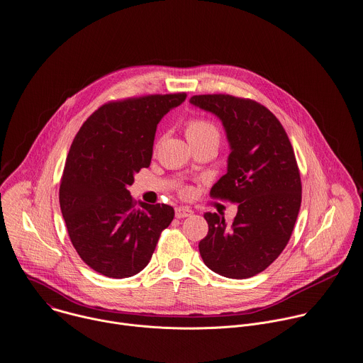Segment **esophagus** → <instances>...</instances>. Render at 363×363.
<instances>
[{
    "instance_id": "obj_1",
    "label": "esophagus",
    "mask_w": 363,
    "mask_h": 363,
    "mask_svg": "<svg viewBox=\"0 0 363 363\" xmlns=\"http://www.w3.org/2000/svg\"><path fill=\"white\" fill-rule=\"evenodd\" d=\"M194 215V212L189 209V208H186V206H178V208H175V216L177 218H189V216H192Z\"/></svg>"
}]
</instances>
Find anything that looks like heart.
I'll return each mask as SVG.
<instances>
[{"instance_id":"obj_1","label":"heart","mask_w":363,"mask_h":363,"mask_svg":"<svg viewBox=\"0 0 363 363\" xmlns=\"http://www.w3.org/2000/svg\"><path fill=\"white\" fill-rule=\"evenodd\" d=\"M185 134L189 143H202V141L219 143V138H220L218 127L212 123V121L205 118L189 119L185 125Z\"/></svg>"}]
</instances>
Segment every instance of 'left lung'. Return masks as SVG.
Listing matches in <instances>:
<instances>
[{"instance_id": "8db88e82", "label": "left lung", "mask_w": 363, "mask_h": 363, "mask_svg": "<svg viewBox=\"0 0 363 363\" xmlns=\"http://www.w3.org/2000/svg\"><path fill=\"white\" fill-rule=\"evenodd\" d=\"M189 102L222 121L230 147L228 171L211 195L239 203L229 226L218 213L203 215L209 229L199 254L222 277H255L285 250L299 213L302 185L294 148L278 118L257 101L208 94Z\"/></svg>"}]
</instances>
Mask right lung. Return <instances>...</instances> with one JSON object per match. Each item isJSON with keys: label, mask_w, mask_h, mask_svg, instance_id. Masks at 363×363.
Here are the masks:
<instances>
[{"label": "right lung", "mask_w": 363, "mask_h": 363, "mask_svg": "<svg viewBox=\"0 0 363 363\" xmlns=\"http://www.w3.org/2000/svg\"><path fill=\"white\" fill-rule=\"evenodd\" d=\"M185 92L112 101L79 128L60 185V206L79 258L108 278L123 279L150 262L174 219L165 203H137L127 189L148 168L157 125Z\"/></svg>", "instance_id": "right-lung-1"}]
</instances>
